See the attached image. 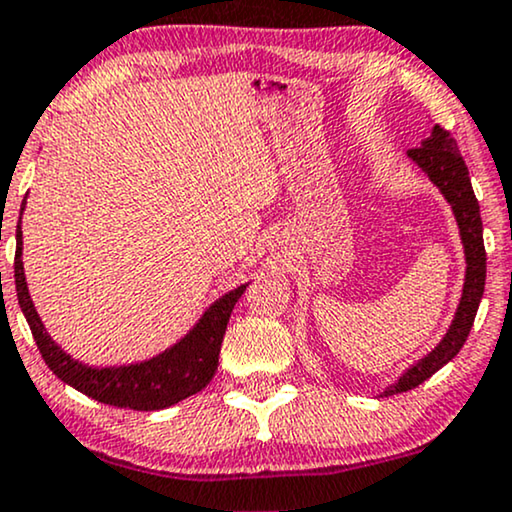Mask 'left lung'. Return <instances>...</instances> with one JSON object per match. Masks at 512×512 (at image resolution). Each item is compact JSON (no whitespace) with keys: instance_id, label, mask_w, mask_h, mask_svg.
Returning <instances> with one entry per match:
<instances>
[{"instance_id":"8db88e82","label":"left lung","mask_w":512,"mask_h":512,"mask_svg":"<svg viewBox=\"0 0 512 512\" xmlns=\"http://www.w3.org/2000/svg\"><path fill=\"white\" fill-rule=\"evenodd\" d=\"M406 156L418 166L422 173L430 178L434 187L449 201L453 216H456L460 242H463L465 254V282L463 294H460L458 308L441 342L422 356L420 361L408 365L403 375L394 384H389L380 396L401 394V391L415 389L418 384L430 380L434 372L444 368L446 363L458 356L463 349L465 339L475 323V315L484 294V280H487V251H484L482 237V218H479V204L472 192V182L468 166L463 156L458 154V144L453 137L439 125H434L430 137L422 140V147L408 149Z\"/></svg>"}]
</instances>
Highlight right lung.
Returning <instances> with one entry per match:
<instances>
[{
  "mask_svg": "<svg viewBox=\"0 0 512 512\" xmlns=\"http://www.w3.org/2000/svg\"><path fill=\"white\" fill-rule=\"evenodd\" d=\"M25 211V199L21 206V216ZM16 294L18 306L28 320L30 332H33L37 349H40L44 363L59 377L61 382L71 384L73 389L82 391L94 401L109 403L118 408L132 410H161L175 406L187 396L197 394L213 380L218 370L220 344H223L230 313L237 299L249 287V282L239 285L223 296H218L211 306L201 313L185 337H180L166 351L156 353L147 361H137L128 365H109V368H94L75 361L71 353H66L59 344L49 337L47 327L35 311L33 299H30L28 282H25L23 270V232L21 220H18L16 232Z\"/></svg>",
  "mask_w": 512,
  "mask_h": 512,
  "instance_id": "right-lung-1",
  "label": "right lung"
}]
</instances>
